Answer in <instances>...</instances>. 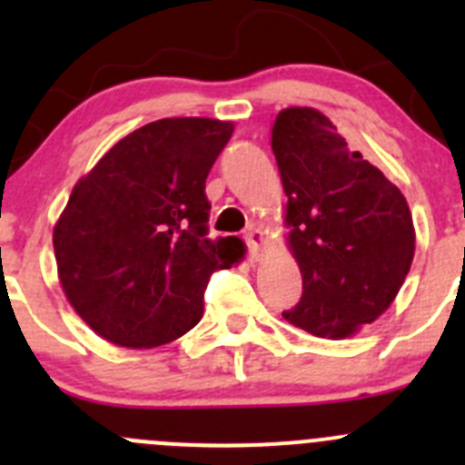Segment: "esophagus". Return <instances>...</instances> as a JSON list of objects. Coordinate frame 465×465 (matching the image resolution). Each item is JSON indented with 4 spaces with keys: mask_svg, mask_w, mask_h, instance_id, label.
<instances>
[{
    "mask_svg": "<svg viewBox=\"0 0 465 465\" xmlns=\"http://www.w3.org/2000/svg\"><path fill=\"white\" fill-rule=\"evenodd\" d=\"M245 241H247V245H250V256H252V259L259 261L261 256H263V247H265V242H268V236H265V233L261 232V229L252 227L250 232L245 233Z\"/></svg>",
    "mask_w": 465,
    "mask_h": 465,
    "instance_id": "esophagus-1",
    "label": "esophagus"
}]
</instances>
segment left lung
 Returning <instances> with one entry per match:
<instances>
[{
	"label": "left lung",
	"mask_w": 465,
	"mask_h": 465,
	"mask_svg": "<svg viewBox=\"0 0 465 465\" xmlns=\"http://www.w3.org/2000/svg\"><path fill=\"white\" fill-rule=\"evenodd\" d=\"M270 145L288 197L286 242L302 272V297L283 320L320 338L354 336L393 304L411 268L407 200L318 108L279 111Z\"/></svg>",
	"instance_id": "8db88e82"
}]
</instances>
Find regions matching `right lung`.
<instances>
[{"instance_id": "add662e5", "label": "right lung", "mask_w": 465, "mask_h": 465, "mask_svg": "<svg viewBox=\"0 0 465 465\" xmlns=\"http://www.w3.org/2000/svg\"><path fill=\"white\" fill-rule=\"evenodd\" d=\"M232 134L227 120H156L74 183L54 224L58 282L104 341L150 350L183 336L211 272L242 261L241 238H206L204 183Z\"/></svg>"}]
</instances>
